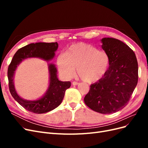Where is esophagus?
<instances>
[{
    "label": "esophagus",
    "instance_id": "esophagus-1",
    "mask_svg": "<svg viewBox=\"0 0 148 148\" xmlns=\"http://www.w3.org/2000/svg\"><path fill=\"white\" fill-rule=\"evenodd\" d=\"M72 84H73V85H74V86H77V85H78L79 83L77 82H73L72 83Z\"/></svg>",
    "mask_w": 148,
    "mask_h": 148
}]
</instances>
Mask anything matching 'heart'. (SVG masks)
Returning <instances> with one entry per match:
<instances>
[{
    "label": "heart",
    "mask_w": 148,
    "mask_h": 148,
    "mask_svg": "<svg viewBox=\"0 0 148 148\" xmlns=\"http://www.w3.org/2000/svg\"><path fill=\"white\" fill-rule=\"evenodd\" d=\"M60 73L66 78H71L75 73L83 81L95 83L104 77L109 66L107 53L91 44L78 42L71 45L65 53L57 57Z\"/></svg>",
    "instance_id": "1"
}]
</instances>
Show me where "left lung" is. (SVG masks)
I'll return each instance as SVG.
<instances>
[{"instance_id": "8db88e82", "label": "left lung", "mask_w": 148, "mask_h": 148, "mask_svg": "<svg viewBox=\"0 0 148 148\" xmlns=\"http://www.w3.org/2000/svg\"><path fill=\"white\" fill-rule=\"evenodd\" d=\"M101 41L109 57V69L104 78L91 84L84 101L92 110L107 114L128 104L138 83V66L135 52L126 44L111 38Z\"/></svg>"}]
</instances>
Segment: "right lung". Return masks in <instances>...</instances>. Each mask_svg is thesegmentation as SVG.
I'll use <instances>...</instances> for the list:
<instances>
[{
	"instance_id": "obj_1",
	"label": "right lung",
	"mask_w": 148,
	"mask_h": 148,
	"mask_svg": "<svg viewBox=\"0 0 148 148\" xmlns=\"http://www.w3.org/2000/svg\"><path fill=\"white\" fill-rule=\"evenodd\" d=\"M58 48L56 42L31 43L16 51L8 68V87L12 97L22 107L31 112L43 114L56 109L63 100L65 92L71 86L70 82L59 81L57 77V69L53 64L49 66L50 83L47 92L37 101H27L21 98L15 91L13 85V75L17 65L27 58L39 57L46 61L52 59Z\"/></svg>"
}]
</instances>
